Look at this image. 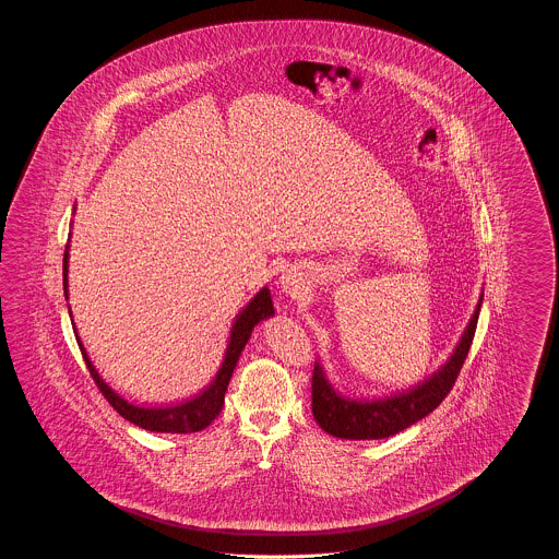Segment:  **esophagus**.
<instances>
[{
  "mask_svg": "<svg viewBox=\"0 0 559 559\" xmlns=\"http://www.w3.org/2000/svg\"><path fill=\"white\" fill-rule=\"evenodd\" d=\"M304 276L297 272V270H293L289 267L287 272H283V276H281V281H278V289L281 293L285 295V297H289V299H297V297H301V293H304Z\"/></svg>",
  "mask_w": 559,
  "mask_h": 559,
  "instance_id": "1",
  "label": "esophagus"
}]
</instances>
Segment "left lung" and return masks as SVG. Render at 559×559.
<instances>
[{"mask_svg": "<svg viewBox=\"0 0 559 559\" xmlns=\"http://www.w3.org/2000/svg\"><path fill=\"white\" fill-rule=\"evenodd\" d=\"M481 297L484 295H479L474 317L452 349L451 358L438 371L431 372L426 381L399 394H390L385 399H349L333 388L320 360L314 362L312 413L317 424L335 438L381 440L421 421L447 399L456 381L474 342Z\"/></svg>", "mask_w": 559, "mask_h": 559, "instance_id": "8db88e82", "label": "left lung"}]
</instances>
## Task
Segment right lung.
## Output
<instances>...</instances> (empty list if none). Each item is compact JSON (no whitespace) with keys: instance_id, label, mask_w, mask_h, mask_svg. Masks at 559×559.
I'll use <instances>...</instances> for the list:
<instances>
[{"instance_id":"add662e5","label":"right lung","mask_w":559,"mask_h":559,"mask_svg":"<svg viewBox=\"0 0 559 559\" xmlns=\"http://www.w3.org/2000/svg\"><path fill=\"white\" fill-rule=\"evenodd\" d=\"M62 276H64V295L69 299V245L64 251V262H62ZM71 314V310H69ZM274 317V306H272V297L270 289L264 287L255 293V297L240 310L237 319L233 322L230 329V337H228V346L224 352V360L219 365V369L215 372L212 383L199 392L197 396L185 400V402H176V404H165V406H140L123 399L121 394H117L107 381L100 377V372L96 371V367L92 365L85 347L81 344L78 329H75V337L80 344L83 360L90 369V374L94 377L98 390L103 392V396L110 402V406L133 426L142 427L146 431H159V433H192V431H201L212 424L213 419L222 413L224 406V394L228 390L233 371L239 362L240 352L247 346L251 331L258 322ZM73 322V314H71Z\"/></svg>"}]
</instances>
